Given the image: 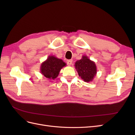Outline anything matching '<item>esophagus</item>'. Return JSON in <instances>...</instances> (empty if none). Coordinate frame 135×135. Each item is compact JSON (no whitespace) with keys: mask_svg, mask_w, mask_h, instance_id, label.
Segmentation results:
<instances>
[{"mask_svg":"<svg viewBox=\"0 0 135 135\" xmlns=\"http://www.w3.org/2000/svg\"><path fill=\"white\" fill-rule=\"evenodd\" d=\"M72 62H73L72 60H68L66 61V64H67V65H71V64H72Z\"/></svg>","mask_w":135,"mask_h":135,"instance_id":"obj_1","label":"esophagus"}]
</instances>
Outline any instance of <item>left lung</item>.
<instances>
[{
    "label": "left lung",
    "instance_id": "obj_1",
    "mask_svg": "<svg viewBox=\"0 0 135 135\" xmlns=\"http://www.w3.org/2000/svg\"><path fill=\"white\" fill-rule=\"evenodd\" d=\"M75 64L76 70L81 79L86 82L92 80L97 71L95 62L84 56L81 60L76 61Z\"/></svg>",
    "mask_w": 135,
    "mask_h": 135
}]
</instances>
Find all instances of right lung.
I'll use <instances>...</instances> for the list:
<instances>
[{
	"label": "right lung",
	"mask_w": 135,
	"mask_h": 135,
	"mask_svg": "<svg viewBox=\"0 0 135 135\" xmlns=\"http://www.w3.org/2000/svg\"><path fill=\"white\" fill-rule=\"evenodd\" d=\"M66 64L61 59L54 56H49L47 60L41 65V73L49 79H54L58 76L60 70Z\"/></svg>",
	"instance_id": "obj_1"
}]
</instances>
